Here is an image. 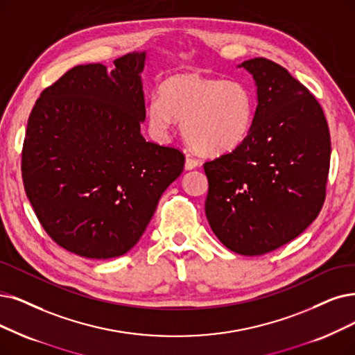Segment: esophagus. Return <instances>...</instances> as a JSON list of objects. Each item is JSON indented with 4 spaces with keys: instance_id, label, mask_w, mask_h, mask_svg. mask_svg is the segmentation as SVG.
<instances>
[{
    "instance_id": "obj_1",
    "label": "esophagus",
    "mask_w": 355,
    "mask_h": 355,
    "mask_svg": "<svg viewBox=\"0 0 355 355\" xmlns=\"http://www.w3.org/2000/svg\"><path fill=\"white\" fill-rule=\"evenodd\" d=\"M198 164H200V163H198V160L196 159H193L192 157V155H187V160H185V168L187 170H192V168H195Z\"/></svg>"
}]
</instances>
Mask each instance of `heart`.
<instances>
[{"mask_svg":"<svg viewBox=\"0 0 355 355\" xmlns=\"http://www.w3.org/2000/svg\"><path fill=\"white\" fill-rule=\"evenodd\" d=\"M151 134L167 139L175 123L189 146L204 155H221L245 143L253 122V96L246 84L196 73L166 78L147 106Z\"/></svg>","mask_w":355,"mask_h":355,"instance_id":"1","label":"heart"}]
</instances>
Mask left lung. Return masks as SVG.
<instances>
[{"mask_svg":"<svg viewBox=\"0 0 355 355\" xmlns=\"http://www.w3.org/2000/svg\"><path fill=\"white\" fill-rule=\"evenodd\" d=\"M258 106L242 146L204 163L205 214L220 242L254 257L291 242L322 209L331 135L323 110L300 81L266 58L245 61Z\"/></svg>","mask_w":355,"mask_h":355,"instance_id":"1","label":"left lung"}]
</instances>
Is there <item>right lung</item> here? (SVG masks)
<instances>
[{"label": "right lung", "instance_id": "obj_1", "mask_svg": "<svg viewBox=\"0 0 355 355\" xmlns=\"http://www.w3.org/2000/svg\"><path fill=\"white\" fill-rule=\"evenodd\" d=\"M146 52L77 65L40 93L21 151L24 191L53 242L89 259L132 249L185 155L141 135Z\"/></svg>", "mask_w": 355, "mask_h": 355}]
</instances>
